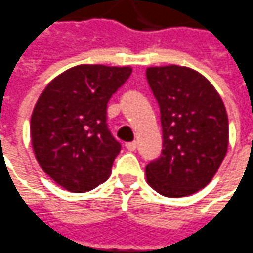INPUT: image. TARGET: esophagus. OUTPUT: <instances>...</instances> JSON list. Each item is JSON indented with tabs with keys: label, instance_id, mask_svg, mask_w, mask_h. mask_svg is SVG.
I'll list each match as a JSON object with an SVG mask.
<instances>
[{
	"label": "esophagus",
	"instance_id": "1",
	"mask_svg": "<svg viewBox=\"0 0 253 253\" xmlns=\"http://www.w3.org/2000/svg\"><path fill=\"white\" fill-rule=\"evenodd\" d=\"M125 147L130 150V152H133V150H136V147H138V143L136 142H129V143H125Z\"/></svg>",
	"mask_w": 253,
	"mask_h": 253
}]
</instances>
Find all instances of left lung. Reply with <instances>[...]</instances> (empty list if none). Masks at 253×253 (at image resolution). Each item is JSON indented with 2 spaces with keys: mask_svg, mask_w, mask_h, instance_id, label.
I'll return each mask as SVG.
<instances>
[{
  "mask_svg": "<svg viewBox=\"0 0 253 253\" xmlns=\"http://www.w3.org/2000/svg\"><path fill=\"white\" fill-rule=\"evenodd\" d=\"M146 78L163 129L162 156L146 166L147 184L167 198L195 194L213 179L227 154L224 103L205 76L188 67H150Z\"/></svg>",
  "mask_w": 253,
  "mask_h": 253,
  "instance_id": "8db88e82",
  "label": "left lung"
}]
</instances>
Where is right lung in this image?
<instances>
[{
    "mask_svg": "<svg viewBox=\"0 0 253 253\" xmlns=\"http://www.w3.org/2000/svg\"><path fill=\"white\" fill-rule=\"evenodd\" d=\"M130 67L82 64L47 84L30 118L40 167L64 189L81 194L104 182L121 145L107 128V103Z\"/></svg>",
    "mask_w": 253,
    "mask_h": 253,
    "instance_id": "1",
    "label": "right lung"
}]
</instances>
